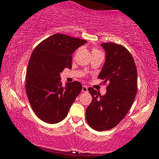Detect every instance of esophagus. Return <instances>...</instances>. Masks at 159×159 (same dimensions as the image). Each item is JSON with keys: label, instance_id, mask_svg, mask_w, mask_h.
<instances>
[{"label": "esophagus", "instance_id": "obj_1", "mask_svg": "<svg viewBox=\"0 0 159 159\" xmlns=\"http://www.w3.org/2000/svg\"><path fill=\"white\" fill-rule=\"evenodd\" d=\"M82 92H84V93L87 92V86L84 85L83 87H82Z\"/></svg>", "mask_w": 159, "mask_h": 159}]
</instances>
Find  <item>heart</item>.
Masks as SVG:
<instances>
[{"mask_svg":"<svg viewBox=\"0 0 159 159\" xmlns=\"http://www.w3.org/2000/svg\"><path fill=\"white\" fill-rule=\"evenodd\" d=\"M98 52V49L96 48H93V52Z\"/></svg>","mask_w":159,"mask_h":159,"instance_id":"1","label":"heart"}]
</instances>
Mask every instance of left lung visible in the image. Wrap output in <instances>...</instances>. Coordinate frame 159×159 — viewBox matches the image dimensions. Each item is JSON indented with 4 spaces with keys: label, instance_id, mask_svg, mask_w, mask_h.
Returning <instances> with one entry per match:
<instances>
[{
    "label": "left lung",
    "instance_id": "left-lung-1",
    "mask_svg": "<svg viewBox=\"0 0 159 159\" xmlns=\"http://www.w3.org/2000/svg\"><path fill=\"white\" fill-rule=\"evenodd\" d=\"M106 52L105 63L98 75L104 80L107 92L89 87L92 102L86 109V120L94 130H109L118 125L129 112L138 90V74L131 53L123 45L114 43H102Z\"/></svg>",
    "mask_w": 159,
    "mask_h": 159
}]
</instances>
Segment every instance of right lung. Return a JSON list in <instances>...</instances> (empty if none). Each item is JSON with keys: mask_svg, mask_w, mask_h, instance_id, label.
Instances as JSON below:
<instances>
[{"mask_svg": "<svg viewBox=\"0 0 159 159\" xmlns=\"http://www.w3.org/2000/svg\"><path fill=\"white\" fill-rule=\"evenodd\" d=\"M86 40L56 34L42 41L32 52L25 89L33 111L47 123L64 120L82 90L79 81L62 84L60 73L72 68V54Z\"/></svg>", "mask_w": 159, "mask_h": 159, "instance_id": "add662e5", "label": "right lung"}]
</instances>
